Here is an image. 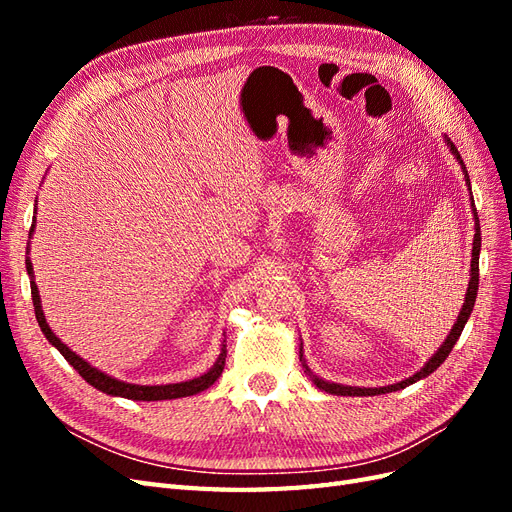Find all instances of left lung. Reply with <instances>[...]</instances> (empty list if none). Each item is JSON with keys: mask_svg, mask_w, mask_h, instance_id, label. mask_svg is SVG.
Returning <instances> with one entry per match:
<instances>
[{"mask_svg": "<svg viewBox=\"0 0 512 512\" xmlns=\"http://www.w3.org/2000/svg\"><path fill=\"white\" fill-rule=\"evenodd\" d=\"M446 145L451 147V151H453V156L457 158V162L461 164V168H463V175H466V185L470 188V177H468V170H466V164H463V160H461V156H459V151H457V147L453 145V141L451 138H446ZM470 196H472V190H470ZM470 205H472V213H474V247H472V265H470V282H468V292H466V301H463V307H461V312H459V316H457V322H455V327L451 329V333H448V337L444 339V344L438 348V352L431 356V359L425 363V367L421 369V371H416V374L412 376V378H408V380H401V382H397V384H391V386H380V389H359V386H344V384H335V382H327V380H322V378H318V376H314L312 371H309L307 367V374H309V378H312V382L318 386V389H322V391H327V393H331V395H350V397H367V395H382V393H393V391H399V389H406V386H410V384H414L416 380H421V378H427L429 374H433V371H436L444 361H446V356L451 354V350H453V346L457 344V339H459V335H461V331H463V327H466V322H468V318H470V314H472V309H474V301H476V292H478V254H480V224H478V213H476V207H474V198H470ZM299 356L303 359V348L299 350Z\"/></svg>", "mask_w": 512, "mask_h": 512, "instance_id": "left-lung-1", "label": "left lung"}]
</instances>
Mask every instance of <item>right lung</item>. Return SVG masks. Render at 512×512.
I'll use <instances>...</instances> for the list:
<instances>
[{
    "label": "right lung",
    "mask_w": 512,
    "mask_h": 512,
    "mask_svg": "<svg viewBox=\"0 0 512 512\" xmlns=\"http://www.w3.org/2000/svg\"><path fill=\"white\" fill-rule=\"evenodd\" d=\"M36 224V218H34ZM34 226L29 230V237H32ZM27 265V273L32 277V301H34V312H36V320L40 324V329L44 333V337L49 339V342L64 354V359L79 371V374L94 386V389L106 393V395H113V397H126V399H138V401H160V399H177V397H190L196 395L200 391L209 389V386L220 378L222 369H224V361H226V346L222 344V352L218 356V361L213 363V367L207 371V374L198 376L194 380H185V382H177V384H158V386H141V384H130V382H121L117 378H111L104 371L91 367L87 361H83L79 354L72 352L61 339L51 331L49 324H46V318L42 314V305H40V294H38V286L34 282V269H32V262L29 258L25 260Z\"/></svg>",
    "instance_id": "right-lung-1"
}]
</instances>
